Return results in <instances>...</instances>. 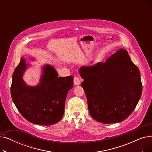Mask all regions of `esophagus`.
Instances as JSON below:
<instances>
[{"label": "esophagus", "mask_w": 152, "mask_h": 152, "mask_svg": "<svg viewBox=\"0 0 152 152\" xmlns=\"http://www.w3.org/2000/svg\"><path fill=\"white\" fill-rule=\"evenodd\" d=\"M73 81H74L75 85H76V86L79 85V84H80V83H81L80 79H79V78L78 77H77V76H75V77H74V80H73Z\"/></svg>", "instance_id": "34e87169"}]
</instances>
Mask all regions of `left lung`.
Returning <instances> with one entry per match:
<instances>
[{"instance_id":"obj_1","label":"left lung","mask_w":152,"mask_h":152,"mask_svg":"<svg viewBox=\"0 0 152 152\" xmlns=\"http://www.w3.org/2000/svg\"><path fill=\"white\" fill-rule=\"evenodd\" d=\"M79 72L94 119L105 124L119 123L132 113L140 99L142 85L139 69L126 50L119 49L107 61L82 66Z\"/></svg>"}]
</instances>
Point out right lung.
Masks as SVG:
<instances>
[{
    "instance_id": "1",
    "label": "right lung",
    "mask_w": 152,
    "mask_h": 152,
    "mask_svg": "<svg viewBox=\"0 0 152 152\" xmlns=\"http://www.w3.org/2000/svg\"><path fill=\"white\" fill-rule=\"evenodd\" d=\"M26 68L21 58L13 73L10 92L16 107L30 123L44 126L58 123L65 111L68 92L73 87V77H58L53 67L46 65L40 83L29 87L22 78Z\"/></svg>"
}]
</instances>
